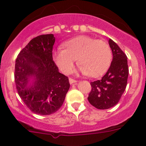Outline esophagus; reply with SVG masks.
Here are the masks:
<instances>
[{"instance_id":"1","label":"esophagus","mask_w":146,"mask_h":146,"mask_svg":"<svg viewBox=\"0 0 146 146\" xmlns=\"http://www.w3.org/2000/svg\"><path fill=\"white\" fill-rule=\"evenodd\" d=\"M78 82L77 80H74V79L69 78V82H70V84H73V83H75V82Z\"/></svg>"}]
</instances>
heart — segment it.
<instances>
[{
	"mask_svg": "<svg viewBox=\"0 0 146 146\" xmlns=\"http://www.w3.org/2000/svg\"><path fill=\"white\" fill-rule=\"evenodd\" d=\"M64 49L54 55L58 67L65 73L73 70L78 60L80 71L89 77L104 74L111 61V51L107 42L89 36H79L66 42Z\"/></svg>",
	"mask_w": 146,
	"mask_h": 146,
	"instance_id": "1",
	"label": "heart"
}]
</instances>
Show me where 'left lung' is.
<instances>
[{"label":"left lung","mask_w":146,"mask_h":146,"mask_svg":"<svg viewBox=\"0 0 146 146\" xmlns=\"http://www.w3.org/2000/svg\"><path fill=\"white\" fill-rule=\"evenodd\" d=\"M109 44L113 54L111 66L100 80L90 82L92 90L88 98L89 102L99 110H107L119 102L129 76L126 55L111 39Z\"/></svg>","instance_id":"left-lung-1"}]
</instances>
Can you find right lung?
I'll use <instances>...</instances> for the list:
<instances>
[{"label": "right lung", "instance_id": "right-lung-1", "mask_svg": "<svg viewBox=\"0 0 146 146\" xmlns=\"http://www.w3.org/2000/svg\"><path fill=\"white\" fill-rule=\"evenodd\" d=\"M53 34L33 38L17 56L15 82L18 95L32 112L49 115L58 111L70 88L68 78L53 61Z\"/></svg>", "mask_w": 146, "mask_h": 146}]
</instances>
